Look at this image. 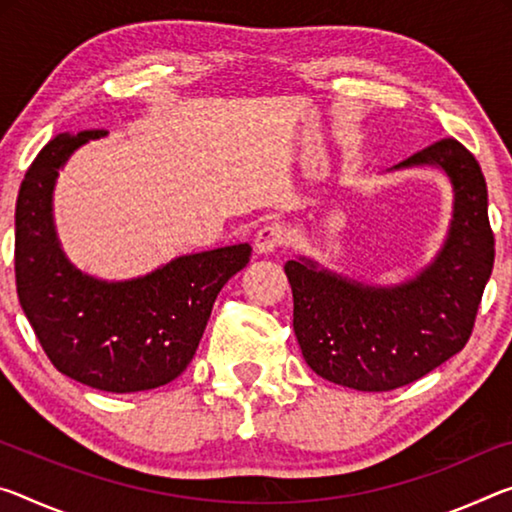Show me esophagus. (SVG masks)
Masks as SVG:
<instances>
[{"instance_id": "esophagus-1", "label": "esophagus", "mask_w": 512, "mask_h": 512, "mask_svg": "<svg viewBox=\"0 0 512 512\" xmlns=\"http://www.w3.org/2000/svg\"><path fill=\"white\" fill-rule=\"evenodd\" d=\"M287 243V230L280 223H269L259 227L255 234L253 246L259 255H273L275 250L282 248Z\"/></svg>"}]
</instances>
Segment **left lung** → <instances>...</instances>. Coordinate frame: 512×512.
Instances as JSON below:
<instances>
[{
	"mask_svg": "<svg viewBox=\"0 0 512 512\" xmlns=\"http://www.w3.org/2000/svg\"><path fill=\"white\" fill-rule=\"evenodd\" d=\"M437 166L453 186L449 237L415 280L371 287L312 259L285 264L305 362L335 385L389 392L453 358L474 330L494 264L488 186L465 145L442 139L394 168Z\"/></svg>",
	"mask_w": 512,
	"mask_h": 512,
	"instance_id": "1",
	"label": "left lung"
}]
</instances>
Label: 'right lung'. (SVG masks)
<instances>
[{
	"instance_id": "right-lung-1",
	"label": "right lung",
	"mask_w": 512,
	"mask_h": 512,
	"mask_svg": "<svg viewBox=\"0 0 512 512\" xmlns=\"http://www.w3.org/2000/svg\"><path fill=\"white\" fill-rule=\"evenodd\" d=\"M100 136L107 132L54 136L29 166L15 205V285L56 369L102 392L129 394L166 385L189 367L218 291L246 269L253 248L184 255L125 282L75 269L56 239L52 193L70 154Z\"/></svg>"
}]
</instances>
